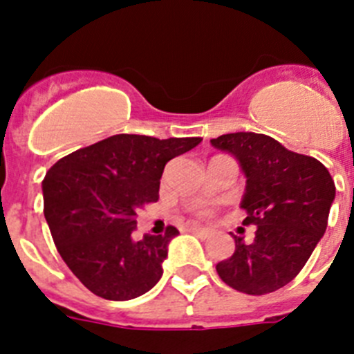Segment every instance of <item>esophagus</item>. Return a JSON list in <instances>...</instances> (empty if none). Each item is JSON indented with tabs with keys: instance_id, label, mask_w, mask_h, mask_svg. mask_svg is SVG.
Instances as JSON below:
<instances>
[{
	"instance_id": "1",
	"label": "esophagus",
	"mask_w": 354,
	"mask_h": 354,
	"mask_svg": "<svg viewBox=\"0 0 354 354\" xmlns=\"http://www.w3.org/2000/svg\"><path fill=\"white\" fill-rule=\"evenodd\" d=\"M189 232L196 234V236L204 237V239H207V237L212 236V232L209 230V228H200V227H189Z\"/></svg>"
}]
</instances>
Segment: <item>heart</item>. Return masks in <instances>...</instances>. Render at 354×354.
<instances>
[{
	"instance_id": "heart-1",
	"label": "heart",
	"mask_w": 354,
	"mask_h": 354,
	"mask_svg": "<svg viewBox=\"0 0 354 354\" xmlns=\"http://www.w3.org/2000/svg\"><path fill=\"white\" fill-rule=\"evenodd\" d=\"M196 214H198V216H209V214H211V207H200Z\"/></svg>"
}]
</instances>
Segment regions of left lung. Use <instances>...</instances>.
Instances as JSON below:
<instances>
[{
  "instance_id": "obj_1",
  "label": "left lung",
  "mask_w": 354,
  "mask_h": 354,
  "mask_svg": "<svg viewBox=\"0 0 354 354\" xmlns=\"http://www.w3.org/2000/svg\"><path fill=\"white\" fill-rule=\"evenodd\" d=\"M230 152L246 177L243 225H255L246 245L236 236L232 257L216 264L227 286L262 296L287 286L326 232L335 184L323 162L287 150L271 136L230 133L211 140Z\"/></svg>"
}]
</instances>
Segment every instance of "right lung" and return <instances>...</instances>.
<instances>
[{
  "label": "right lung",
  "mask_w": 354,
  "mask_h": 354,
  "mask_svg": "<svg viewBox=\"0 0 354 354\" xmlns=\"http://www.w3.org/2000/svg\"><path fill=\"white\" fill-rule=\"evenodd\" d=\"M202 138L115 134L56 161L42 183L56 250L88 290L111 301L138 298L162 274L179 230L134 241L136 209L158 202L165 165Z\"/></svg>",
  "instance_id": "obj_1"
}]
</instances>
